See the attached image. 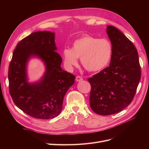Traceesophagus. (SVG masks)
I'll list each match as a JSON object with an SVG mask.
<instances>
[{
  "label": "esophagus",
  "instance_id": "obj_1",
  "mask_svg": "<svg viewBox=\"0 0 149 149\" xmlns=\"http://www.w3.org/2000/svg\"><path fill=\"white\" fill-rule=\"evenodd\" d=\"M76 81H77V82L81 81H83V78H82L81 77H80V76H76Z\"/></svg>",
  "mask_w": 149,
  "mask_h": 149
}]
</instances>
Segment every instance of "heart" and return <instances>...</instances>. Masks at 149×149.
<instances>
[{"instance_id": "obj_1", "label": "heart", "mask_w": 149, "mask_h": 149, "mask_svg": "<svg viewBox=\"0 0 149 149\" xmlns=\"http://www.w3.org/2000/svg\"><path fill=\"white\" fill-rule=\"evenodd\" d=\"M112 52L113 47L109 40L85 35L75 40L71 49H64L63 58L68 69L77 65L78 58H81L82 66L87 71H97L109 63Z\"/></svg>"}]
</instances>
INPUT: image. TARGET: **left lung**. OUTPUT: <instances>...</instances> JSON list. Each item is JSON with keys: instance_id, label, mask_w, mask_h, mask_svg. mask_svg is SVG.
I'll return each mask as SVG.
<instances>
[{"instance_id": "8db88e82", "label": "left lung", "mask_w": 149, "mask_h": 149, "mask_svg": "<svg viewBox=\"0 0 149 149\" xmlns=\"http://www.w3.org/2000/svg\"><path fill=\"white\" fill-rule=\"evenodd\" d=\"M106 32L113 47L109 66L88 80L91 84L89 104L102 116L123 111L132 102L141 79L138 53L133 43L113 26Z\"/></svg>"}]
</instances>
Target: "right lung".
<instances>
[{
    "label": "right lung",
    "mask_w": 149,
    "mask_h": 149,
    "mask_svg": "<svg viewBox=\"0 0 149 149\" xmlns=\"http://www.w3.org/2000/svg\"><path fill=\"white\" fill-rule=\"evenodd\" d=\"M55 33L38 31L17 45L8 67L9 92L15 104L25 113L39 119L60 114L63 101L75 76L61 67L62 58L56 51ZM41 59L46 72L37 82L29 83L26 66L31 57Z\"/></svg>",
    "instance_id": "add662e5"
}]
</instances>
